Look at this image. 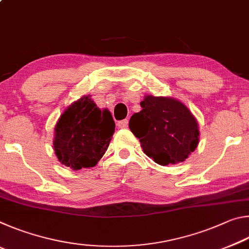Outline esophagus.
Here are the masks:
<instances>
[{
	"instance_id": "34e87169",
	"label": "esophagus",
	"mask_w": 249,
	"mask_h": 249,
	"mask_svg": "<svg viewBox=\"0 0 249 249\" xmlns=\"http://www.w3.org/2000/svg\"><path fill=\"white\" fill-rule=\"evenodd\" d=\"M127 125H128L127 120H123V121L117 122V127H120V128H126V127H127Z\"/></svg>"
}]
</instances>
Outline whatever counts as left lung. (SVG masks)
<instances>
[{
  "mask_svg": "<svg viewBox=\"0 0 249 249\" xmlns=\"http://www.w3.org/2000/svg\"><path fill=\"white\" fill-rule=\"evenodd\" d=\"M142 111L129 120V129L142 151L160 166L183 162L199 145L197 121L181 101L146 95Z\"/></svg>",
  "mask_w": 249,
  "mask_h": 249,
  "instance_id": "left-lung-1",
  "label": "left lung"
}]
</instances>
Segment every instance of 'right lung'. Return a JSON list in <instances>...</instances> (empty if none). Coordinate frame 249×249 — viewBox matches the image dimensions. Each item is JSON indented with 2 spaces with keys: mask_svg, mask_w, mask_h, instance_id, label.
<instances>
[{
  "mask_svg": "<svg viewBox=\"0 0 249 249\" xmlns=\"http://www.w3.org/2000/svg\"><path fill=\"white\" fill-rule=\"evenodd\" d=\"M115 123L107 109H101L83 95L65 109L54 126L53 150L62 165L72 170L94 167L112 140Z\"/></svg>",
  "mask_w": 249,
  "mask_h": 249,
  "instance_id": "right-lung-1",
  "label": "right lung"
}]
</instances>
